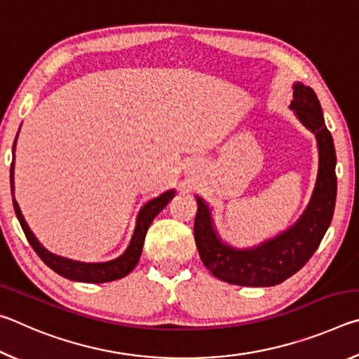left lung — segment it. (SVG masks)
I'll use <instances>...</instances> for the list:
<instances>
[{"instance_id": "1", "label": "left lung", "mask_w": 359, "mask_h": 359, "mask_svg": "<svg viewBox=\"0 0 359 359\" xmlns=\"http://www.w3.org/2000/svg\"><path fill=\"white\" fill-rule=\"evenodd\" d=\"M291 109L315 133L318 142V177L311 203L299 222L278 238L253 250H234L217 238L208 205L198 198L194 241L204 266L220 280L241 287H274L282 283L311 259L331 224L337 194L332 136L325 125L320 101L311 87L294 85Z\"/></svg>"}]
</instances>
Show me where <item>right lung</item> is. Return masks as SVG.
Returning <instances> with one entry per match:
<instances>
[{"label": "right lung", "mask_w": 359, "mask_h": 359, "mask_svg": "<svg viewBox=\"0 0 359 359\" xmlns=\"http://www.w3.org/2000/svg\"><path fill=\"white\" fill-rule=\"evenodd\" d=\"M17 141V137H15ZM15 141H14V147H12V151L15 149ZM12 175H14V160H12L11 165V182ZM14 191V187L11 188ZM174 196V191H166L163 193L161 196H158L155 199H151L147 204L144 205L137 215V222H136V228L135 233H133V238L126 252L118 257L117 259L107 261V263H79V261H72V259H66L62 257H57L50 252H47L44 247H42L38 239L34 238V234L29 231L27 222L23 220V215L19 209V204L14 199V193H12V203H14V210L15 215L19 218L20 226L25 233L27 239L29 242V245L33 247V250L38 253V257L44 261V263L50 267L52 271H55L57 274H60L65 278H69V280H76V282H88V283H104V282H112L117 280V278H121L125 276H128L130 272L135 269L139 258H141L142 253V245H144V239L145 234H147V229L150 226V223L154 222V218L160 214V212L166 208V204L171 201Z\"/></svg>", "instance_id": "obj_1"}]
</instances>
